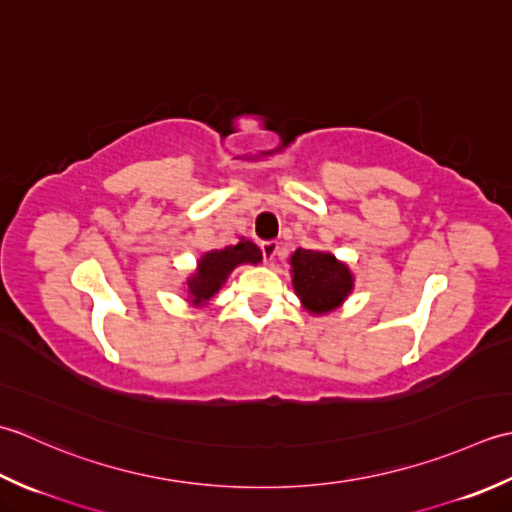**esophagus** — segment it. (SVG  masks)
I'll use <instances>...</instances> for the list:
<instances>
[{
	"label": "esophagus",
	"mask_w": 512,
	"mask_h": 512,
	"mask_svg": "<svg viewBox=\"0 0 512 512\" xmlns=\"http://www.w3.org/2000/svg\"><path fill=\"white\" fill-rule=\"evenodd\" d=\"M260 249H263V256H265V263H274L276 256H278V249L280 245L276 241H267L260 245Z\"/></svg>",
	"instance_id": "obj_1"
}]
</instances>
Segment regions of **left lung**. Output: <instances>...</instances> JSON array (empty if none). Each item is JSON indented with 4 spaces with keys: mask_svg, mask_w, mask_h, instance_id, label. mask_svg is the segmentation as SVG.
<instances>
[{
    "mask_svg": "<svg viewBox=\"0 0 512 512\" xmlns=\"http://www.w3.org/2000/svg\"><path fill=\"white\" fill-rule=\"evenodd\" d=\"M289 274L302 309L311 316H325L344 305L356 278L347 263L327 249H296L289 256Z\"/></svg>",
    "mask_w": 512,
    "mask_h": 512,
    "instance_id": "1",
    "label": "left lung"
}]
</instances>
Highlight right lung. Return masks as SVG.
I'll return each mask as SVG.
<instances>
[{"instance_id":"1","label":"right lung","mask_w":512,"mask_h":512,"mask_svg":"<svg viewBox=\"0 0 512 512\" xmlns=\"http://www.w3.org/2000/svg\"><path fill=\"white\" fill-rule=\"evenodd\" d=\"M258 263H263V254L249 238H241L236 245L201 254L196 260V269L185 280L187 302L196 309H205L218 291L225 287L229 274L236 267Z\"/></svg>"}]
</instances>
